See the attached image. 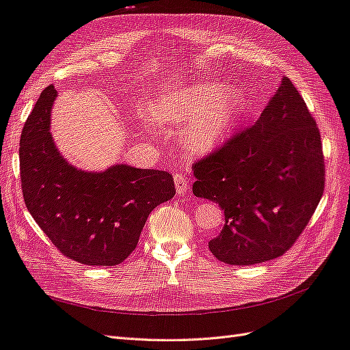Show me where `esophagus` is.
Returning a JSON list of instances; mask_svg holds the SVG:
<instances>
[{
    "label": "esophagus",
    "instance_id": "1",
    "mask_svg": "<svg viewBox=\"0 0 350 350\" xmlns=\"http://www.w3.org/2000/svg\"><path fill=\"white\" fill-rule=\"evenodd\" d=\"M174 181H175V188H176V193L178 194H184L187 193V189L189 187L187 178L183 172H178L174 175Z\"/></svg>",
    "mask_w": 350,
    "mask_h": 350
}]
</instances>
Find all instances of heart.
Segmentation results:
<instances>
[{
    "mask_svg": "<svg viewBox=\"0 0 350 350\" xmlns=\"http://www.w3.org/2000/svg\"><path fill=\"white\" fill-rule=\"evenodd\" d=\"M224 83H196L167 90L147 107L156 124H175L193 118L184 134L185 143L197 153L213 152L234 133L245 112V98L226 92Z\"/></svg>",
    "mask_w": 350,
    "mask_h": 350,
    "instance_id": "heart-1",
    "label": "heart"
}]
</instances>
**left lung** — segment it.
<instances>
[{"label": "left lung", "mask_w": 350, "mask_h": 350, "mask_svg": "<svg viewBox=\"0 0 350 350\" xmlns=\"http://www.w3.org/2000/svg\"><path fill=\"white\" fill-rule=\"evenodd\" d=\"M196 197L225 213L208 242L230 266L278 258L302 234L324 191L320 131L292 81L283 77L252 126L194 163Z\"/></svg>", "instance_id": "obj_1"}]
</instances>
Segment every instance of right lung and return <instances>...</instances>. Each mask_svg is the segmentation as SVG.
Segmentation results:
<instances>
[{
  "label": "right lung",
  "mask_w": 350,
  "mask_h": 350,
  "mask_svg": "<svg viewBox=\"0 0 350 350\" xmlns=\"http://www.w3.org/2000/svg\"><path fill=\"white\" fill-rule=\"evenodd\" d=\"M57 98L48 86L20 137V178L29 213L66 257L86 266H116L135 250L150 211L175 196L174 178L116 163L100 172L77 169L49 133Z\"/></svg>",
  "instance_id": "add662e5"
}]
</instances>
